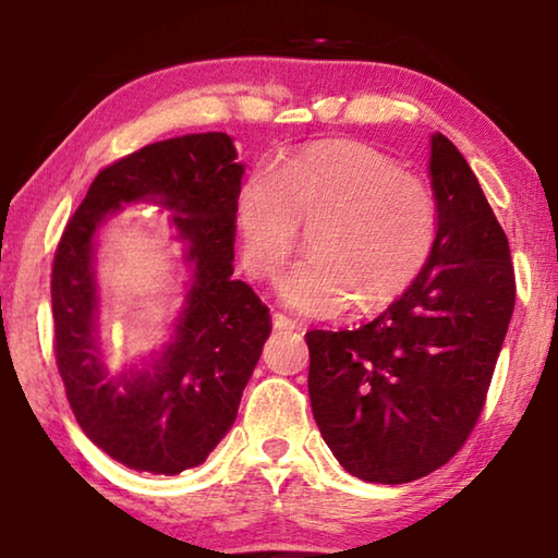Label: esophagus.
Wrapping results in <instances>:
<instances>
[{
	"mask_svg": "<svg viewBox=\"0 0 558 558\" xmlns=\"http://www.w3.org/2000/svg\"><path fill=\"white\" fill-rule=\"evenodd\" d=\"M272 327L280 329V332H290V329H298V323H295V319L276 313V315H272Z\"/></svg>",
	"mask_w": 558,
	"mask_h": 558,
	"instance_id": "34e87169",
	"label": "esophagus"
}]
</instances>
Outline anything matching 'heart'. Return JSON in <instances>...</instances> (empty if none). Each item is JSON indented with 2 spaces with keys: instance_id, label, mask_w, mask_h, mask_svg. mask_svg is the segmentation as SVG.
Returning a JSON list of instances; mask_svg holds the SVG:
<instances>
[{
  "instance_id": "1",
  "label": "heart",
  "mask_w": 558,
  "mask_h": 558,
  "mask_svg": "<svg viewBox=\"0 0 558 558\" xmlns=\"http://www.w3.org/2000/svg\"><path fill=\"white\" fill-rule=\"evenodd\" d=\"M313 226L310 256L278 280V295L305 317H337L356 300L372 313L418 278L436 243L428 186L364 143L329 140L256 169L233 196L243 266L272 278Z\"/></svg>"
}]
</instances>
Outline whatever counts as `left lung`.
<instances>
[{"instance_id": "1", "label": "left lung", "mask_w": 558, "mask_h": 558, "mask_svg": "<svg viewBox=\"0 0 558 558\" xmlns=\"http://www.w3.org/2000/svg\"><path fill=\"white\" fill-rule=\"evenodd\" d=\"M428 177L438 229L418 278L369 325L305 335L317 428L364 483H411L456 456L514 313L507 235L440 132L430 135Z\"/></svg>"}]
</instances>
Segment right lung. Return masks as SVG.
<instances>
[{
	"label": "right lung",
	"mask_w": 558,
	"mask_h": 558,
	"mask_svg": "<svg viewBox=\"0 0 558 558\" xmlns=\"http://www.w3.org/2000/svg\"><path fill=\"white\" fill-rule=\"evenodd\" d=\"M245 167L226 132L147 145L93 179L56 248V364L83 433L137 472L202 465L231 430L270 337L268 307L233 278V196ZM132 203L169 210L190 278L168 342L110 373L99 339L95 253L107 221Z\"/></svg>",
	"instance_id": "add662e5"
}]
</instances>
